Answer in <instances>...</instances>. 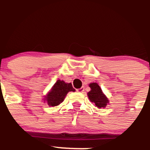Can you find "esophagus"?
Instances as JSON below:
<instances>
[{
    "instance_id": "obj_1",
    "label": "esophagus",
    "mask_w": 150,
    "mask_h": 150,
    "mask_svg": "<svg viewBox=\"0 0 150 150\" xmlns=\"http://www.w3.org/2000/svg\"><path fill=\"white\" fill-rule=\"evenodd\" d=\"M84 91H85V87H80V89H77V92H83Z\"/></svg>"
}]
</instances>
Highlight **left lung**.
I'll use <instances>...</instances> for the list:
<instances>
[{
	"label": "left lung",
	"mask_w": 150,
	"mask_h": 150,
	"mask_svg": "<svg viewBox=\"0 0 150 150\" xmlns=\"http://www.w3.org/2000/svg\"><path fill=\"white\" fill-rule=\"evenodd\" d=\"M91 90L87 93L89 101L92 102L97 108H105L109 100L101 90V87L97 82H92L89 85Z\"/></svg>",
	"instance_id": "1"
}]
</instances>
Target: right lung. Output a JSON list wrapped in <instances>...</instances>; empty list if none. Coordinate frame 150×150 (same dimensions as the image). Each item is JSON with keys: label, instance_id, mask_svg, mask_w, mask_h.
<instances>
[{"label": "right lung", "instance_id": "1", "mask_svg": "<svg viewBox=\"0 0 150 150\" xmlns=\"http://www.w3.org/2000/svg\"><path fill=\"white\" fill-rule=\"evenodd\" d=\"M71 83H67L63 80H58L51 90L44 96V101H46L49 106H56L62 103L69 92H75Z\"/></svg>", "mask_w": 150, "mask_h": 150}]
</instances>
